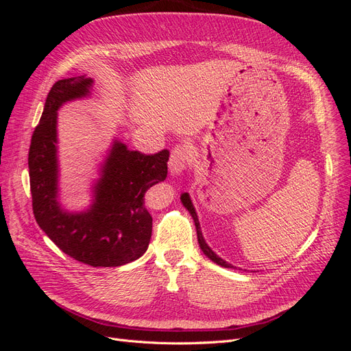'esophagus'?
Returning a JSON list of instances; mask_svg holds the SVG:
<instances>
[{"label":"esophagus","instance_id":"1","mask_svg":"<svg viewBox=\"0 0 351 351\" xmlns=\"http://www.w3.org/2000/svg\"><path fill=\"white\" fill-rule=\"evenodd\" d=\"M192 151L187 145H176L171 151V156H169V169L171 174H180L186 168V165L192 161Z\"/></svg>","mask_w":351,"mask_h":351}]
</instances>
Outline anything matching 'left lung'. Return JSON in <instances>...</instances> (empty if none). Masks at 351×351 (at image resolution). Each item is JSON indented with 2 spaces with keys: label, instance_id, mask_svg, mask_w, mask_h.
I'll use <instances>...</instances> for the list:
<instances>
[{
  "label": "left lung",
  "instance_id": "obj_1",
  "mask_svg": "<svg viewBox=\"0 0 351 351\" xmlns=\"http://www.w3.org/2000/svg\"><path fill=\"white\" fill-rule=\"evenodd\" d=\"M182 202H183V205L187 208V210L190 212V214H192V217H193V219H195V226H196V231H197V241H199V246H200L202 252H204L210 261H214L215 263L221 265V267H224V268H234V267H232V265L227 263L224 259L218 258L217 254H215L214 252H212V250L209 249L208 244L205 243L204 236H202L200 227H199V219H197V215H196V210H195V208H193V205H192V200H190V197H189L187 193H183V195H182Z\"/></svg>",
  "mask_w": 351,
  "mask_h": 351
}]
</instances>
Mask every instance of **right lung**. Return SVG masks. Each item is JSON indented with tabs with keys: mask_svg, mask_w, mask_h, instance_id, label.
<instances>
[{
	"mask_svg": "<svg viewBox=\"0 0 351 351\" xmlns=\"http://www.w3.org/2000/svg\"><path fill=\"white\" fill-rule=\"evenodd\" d=\"M90 84L86 76L52 84L29 147L32 208L39 227L70 258L90 267H121L149 246L152 217L143 197L165 180L169 152L146 155L115 142L95 186L92 208L80 214L62 210L57 200V110L88 95Z\"/></svg>",
	"mask_w": 351,
	"mask_h": 351,
	"instance_id": "right-lung-1",
	"label": "right lung"
}]
</instances>
